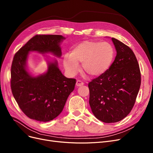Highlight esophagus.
Segmentation results:
<instances>
[{"instance_id":"34e87169","label":"esophagus","mask_w":153,"mask_h":153,"mask_svg":"<svg viewBox=\"0 0 153 153\" xmlns=\"http://www.w3.org/2000/svg\"><path fill=\"white\" fill-rule=\"evenodd\" d=\"M84 85V82H82L80 80H77L76 81V86H77V87H79V86H82Z\"/></svg>"}]
</instances>
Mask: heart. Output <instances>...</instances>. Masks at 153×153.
<instances>
[{"label":"heart","mask_w":153,"mask_h":153,"mask_svg":"<svg viewBox=\"0 0 153 153\" xmlns=\"http://www.w3.org/2000/svg\"><path fill=\"white\" fill-rule=\"evenodd\" d=\"M114 50L107 42L83 41L73 47L69 54L63 57V65L69 74L75 75L79 71L78 63L89 77H97L107 71L113 61Z\"/></svg>","instance_id":"heart-1"}]
</instances>
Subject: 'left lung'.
I'll return each mask as SVG.
<instances>
[{
  "label": "left lung",
  "instance_id": "8db88e82",
  "mask_svg": "<svg viewBox=\"0 0 153 153\" xmlns=\"http://www.w3.org/2000/svg\"><path fill=\"white\" fill-rule=\"evenodd\" d=\"M112 41L117 52L114 62L88 84L92 113L105 123L118 122L129 114L141 85L140 69L133 51L115 38Z\"/></svg>",
  "mask_w": 153,
  "mask_h": 153
}]
</instances>
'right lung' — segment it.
Listing matches in <instances>:
<instances>
[{"mask_svg":"<svg viewBox=\"0 0 153 153\" xmlns=\"http://www.w3.org/2000/svg\"><path fill=\"white\" fill-rule=\"evenodd\" d=\"M64 39L60 35H36L14 55L10 71L11 90L20 109L30 119L41 122L54 119L61 114L74 89L76 79L65 77L56 60L48 63L45 74L37 77L32 76L26 70L30 51L51 52L60 57V43Z\"/></svg>","mask_w":153,"mask_h":153,"instance_id":"1","label":"right lung"}]
</instances>
